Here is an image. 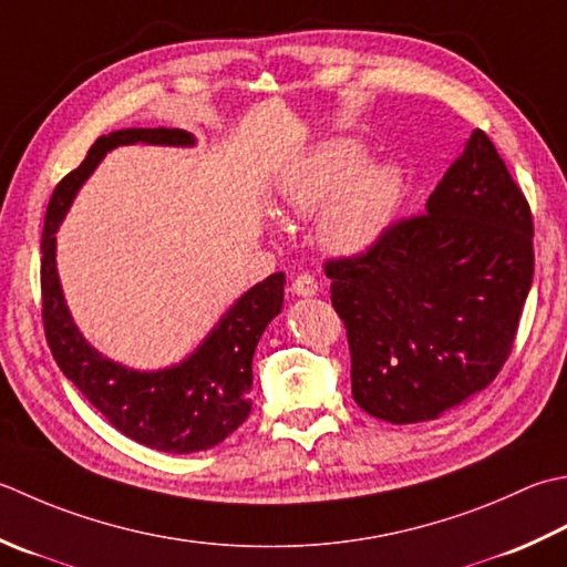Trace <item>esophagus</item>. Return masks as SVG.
I'll list each match as a JSON object with an SVG mask.
<instances>
[{
	"label": "esophagus",
	"mask_w": 567,
	"mask_h": 567,
	"mask_svg": "<svg viewBox=\"0 0 567 567\" xmlns=\"http://www.w3.org/2000/svg\"><path fill=\"white\" fill-rule=\"evenodd\" d=\"M292 292L299 295V297H315L319 292V285H317V280H315L312 275L302 272V275H297L295 280H292Z\"/></svg>",
	"instance_id": "34e87169"
}]
</instances>
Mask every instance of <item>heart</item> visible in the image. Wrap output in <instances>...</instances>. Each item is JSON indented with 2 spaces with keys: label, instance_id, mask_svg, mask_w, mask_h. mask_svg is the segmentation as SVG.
Segmentation results:
<instances>
[{
  "label": "heart",
  "instance_id": "heart-1",
  "mask_svg": "<svg viewBox=\"0 0 567 567\" xmlns=\"http://www.w3.org/2000/svg\"><path fill=\"white\" fill-rule=\"evenodd\" d=\"M371 152L357 137L319 142L287 176L280 206L290 216H319V240L337 255H359L391 228L403 202L405 176L395 164H364Z\"/></svg>",
  "mask_w": 567,
  "mask_h": 567
}]
</instances>
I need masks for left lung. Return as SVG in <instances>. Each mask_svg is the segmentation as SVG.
I'll return each instance as SVG.
<instances>
[{
  "label": "left lung",
  "mask_w": 567,
  "mask_h": 567,
  "mask_svg": "<svg viewBox=\"0 0 567 567\" xmlns=\"http://www.w3.org/2000/svg\"><path fill=\"white\" fill-rule=\"evenodd\" d=\"M324 272L347 327L353 401L385 423H425L484 391L512 353L534 282V218L474 130L423 216Z\"/></svg>",
  "instance_id": "8db88e82"
}]
</instances>
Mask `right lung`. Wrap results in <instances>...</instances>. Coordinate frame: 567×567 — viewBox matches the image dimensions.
Instances as JSON below:
<instances>
[{
    "instance_id": "add662e5",
    "label": "right lung",
    "mask_w": 567,
    "mask_h": 567,
    "mask_svg": "<svg viewBox=\"0 0 567 567\" xmlns=\"http://www.w3.org/2000/svg\"><path fill=\"white\" fill-rule=\"evenodd\" d=\"M194 147L186 130L130 127L97 137L83 164L53 188L41 236L43 329L63 375L122 435L159 452L188 454L224 442L250 415L252 353L265 327L280 315L285 272L265 277L236 299L194 353L169 369L135 371L93 349L78 331L55 270V230L78 188L120 144Z\"/></svg>"
}]
</instances>
